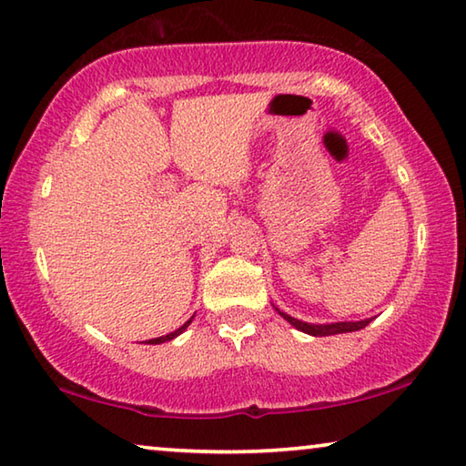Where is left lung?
Returning a JSON list of instances; mask_svg holds the SVG:
<instances>
[{
  "mask_svg": "<svg viewBox=\"0 0 466 466\" xmlns=\"http://www.w3.org/2000/svg\"><path fill=\"white\" fill-rule=\"evenodd\" d=\"M278 314H280L284 320L290 322L295 326V329H299L303 332H308V335H314V337H329V335H339V332H353V330H362L364 326L370 324V320H362V322H335V324H308V322H301L297 320V318H290L289 314H282L280 309L276 308Z\"/></svg>",
  "mask_w": 466,
  "mask_h": 466,
  "instance_id": "left-lung-1",
  "label": "left lung"
}]
</instances>
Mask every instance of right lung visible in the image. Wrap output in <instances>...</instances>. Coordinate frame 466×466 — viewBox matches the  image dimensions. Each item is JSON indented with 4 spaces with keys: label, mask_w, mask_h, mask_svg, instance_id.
Wrapping results in <instances>:
<instances>
[{
    "label": "right lung",
    "mask_w": 466,
    "mask_h": 466,
    "mask_svg": "<svg viewBox=\"0 0 466 466\" xmlns=\"http://www.w3.org/2000/svg\"><path fill=\"white\" fill-rule=\"evenodd\" d=\"M192 322V318H190V320L188 322H186L184 326H179V329L177 330H173V332H169V335H165V337H158V339H150V341H146V343H150V345H157V343H165V341H171V339L173 337H177L179 335V332H184L186 329H188V324Z\"/></svg>",
    "instance_id": "obj_1"
}]
</instances>
